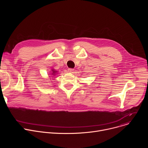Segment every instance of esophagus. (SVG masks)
I'll return each mask as SVG.
<instances>
[{"mask_svg": "<svg viewBox=\"0 0 148 148\" xmlns=\"http://www.w3.org/2000/svg\"><path fill=\"white\" fill-rule=\"evenodd\" d=\"M74 69H71V68H70V69H68V71H69V73H73V71H74Z\"/></svg>", "mask_w": 148, "mask_h": 148, "instance_id": "34e87169", "label": "esophagus"}]
</instances>
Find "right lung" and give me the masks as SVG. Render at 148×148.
I'll return each mask as SVG.
<instances>
[{"mask_svg": "<svg viewBox=\"0 0 148 148\" xmlns=\"http://www.w3.org/2000/svg\"><path fill=\"white\" fill-rule=\"evenodd\" d=\"M57 71H56V70H54V69H53V70H51V74H52V75H56V74H57Z\"/></svg>", "mask_w": 148, "mask_h": 148, "instance_id": "right-lung-1", "label": "right lung"}]
</instances>
